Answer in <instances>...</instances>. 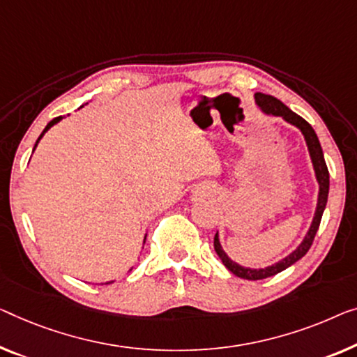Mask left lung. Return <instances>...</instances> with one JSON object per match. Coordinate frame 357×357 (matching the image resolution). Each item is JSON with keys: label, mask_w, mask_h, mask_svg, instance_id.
I'll return each mask as SVG.
<instances>
[{"label": "left lung", "mask_w": 357, "mask_h": 357, "mask_svg": "<svg viewBox=\"0 0 357 357\" xmlns=\"http://www.w3.org/2000/svg\"><path fill=\"white\" fill-rule=\"evenodd\" d=\"M255 102H257L259 110H261L264 115L280 116L282 120L287 121V123H290L291 126H295L300 130L303 137H305L307 152H310L312 169H314V176H316L317 185H319V192H317V204H316L314 216H312L310 229H307L306 236L303 237L300 245H298L294 252L287 255L285 258H282V259H279V261L266 266V268H247V266H242L237 261H234V259L229 258V255L222 250L221 241H220V232H216L215 250H216L218 257H220V259L222 261V264H225L232 274H236L237 278L247 279V280H259V279L271 278V275H275V274L282 273L284 269L290 268V266L295 264L298 259H301L303 257H305V255L307 253V250L311 248L312 241H314V236L319 229V225H321L324 210H326L327 199H328V185H331V179H328V169H327L326 160H324V152H322L321 142H319L317 135H316V131L312 130V126L307 123L305 119H301L300 115H296L295 112H291L284 102H280L279 99L273 98V96L257 93L255 94Z\"/></svg>", "instance_id": "obj_1"}]
</instances>
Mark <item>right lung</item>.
I'll return each instance as SVG.
<instances>
[{"label":"right lung","mask_w":357,"mask_h":357,"mask_svg":"<svg viewBox=\"0 0 357 357\" xmlns=\"http://www.w3.org/2000/svg\"><path fill=\"white\" fill-rule=\"evenodd\" d=\"M82 107H83V105H82ZM62 119H63V116H56V119H54V120H51V121H50V123H47V125H46V128H45V130H43V132H41V135H40V137H38V139H36V142H35L33 152H35V149H36V146H38V142L41 141V137H43V136H45V135H46V132H47V130H51V128H52V126H54L56 123H59V121H61ZM146 237H147V234H146V236H144V242H142V243H146ZM131 269H132V268H131ZM131 269H130V271H131ZM130 271H128V273H130ZM112 282H114V280H109V282H105V284H104V285H107V284H112Z\"/></svg>","instance_id":"right-lung-1"}]
</instances>
